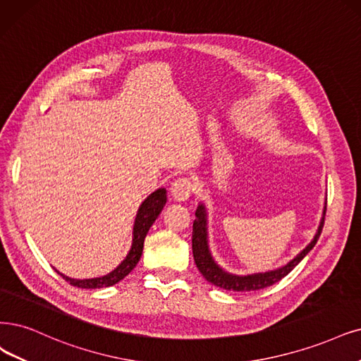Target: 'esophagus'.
Returning a JSON list of instances; mask_svg holds the SVG:
<instances>
[{"instance_id":"34e87169","label":"esophagus","mask_w":361,"mask_h":361,"mask_svg":"<svg viewBox=\"0 0 361 361\" xmlns=\"http://www.w3.org/2000/svg\"><path fill=\"white\" fill-rule=\"evenodd\" d=\"M195 190V185L189 178H177L171 185V196L173 197V201L177 202H184L185 199H189L192 192Z\"/></svg>"}]
</instances>
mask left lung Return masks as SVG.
<instances>
[{
	"mask_svg": "<svg viewBox=\"0 0 361 361\" xmlns=\"http://www.w3.org/2000/svg\"><path fill=\"white\" fill-rule=\"evenodd\" d=\"M195 216L196 219L193 221L192 250H193V259L199 272L204 275L207 281L220 288L231 290V291H252V290H262L264 287H269L278 283L279 279L287 276L302 262V259L314 248L323 231L326 207L323 211V219L319 221L318 231L314 239L299 252L295 259L290 260L287 264L281 266V268L278 269L260 272V274H251V275H233L220 268V266L216 263V260L212 259L209 247H208V220H207V209L204 204H199Z\"/></svg>",
	"mask_w": 361,
	"mask_h": 361,
	"instance_id": "1",
	"label": "left lung"
}]
</instances>
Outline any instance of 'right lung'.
<instances>
[{"label": "right lung", "mask_w": 361, "mask_h": 361, "mask_svg": "<svg viewBox=\"0 0 361 361\" xmlns=\"http://www.w3.org/2000/svg\"><path fill=\"white\" fill-rule=\"evenodd\" d=\"M166 204V190L165 189H157L152 195L147 196L145 201L140 205L135 223H133V236H132V247L128 252L125 260L120 263L114 271L106 274L104 276L98 278H87V279H74L61 274L56 271L66 283H70L74 287L78 288H102V287H110L117 284L137 266V263L141 259L142 248H144V239L149 233L152 224L157 219V216L162 212L164 207Z\"/></svg>", "instance_id": "obj_1"}]
</instances>
